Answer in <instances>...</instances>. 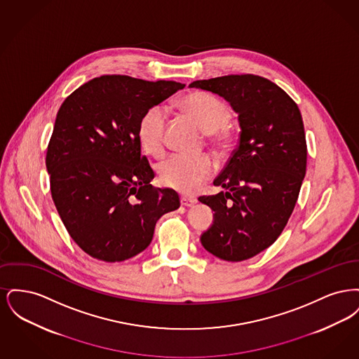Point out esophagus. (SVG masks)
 Instances as JSON below:
<instances>
[{
	"label": "esophagus",
	"instance_id": "1",
	"mask_svg": "<svg viewBox=\"0 0 359 359\" xmlns=\"http://www.w3.org/2000/svg\"><path fill=\"white\" fill-rule=\"evenodd\" d=\"M180 203H182V205H184V207H192V205L196 203V199L187 198V196H182V198H180Z\"/></svg>",
	"mask_w": 359,
	"mask_h": 359
}]
</instances>
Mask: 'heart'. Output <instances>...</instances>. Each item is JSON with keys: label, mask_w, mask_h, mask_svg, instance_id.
Wrapping results in <instances>:
<instances>
[{"label": "heart", "mask_w": 359, "mask_h": 359, "mask_svg": "<svg viewBox=\"0 0 359 359\" xmlns=\"http://www.w3.org/2000/svg\"><path fill=\"white\" fill-rule=\"evenodd\" d=\"M180 107L196 121L202 129L211 133L215 141L227 138L226 126L231 120V109L221 98L194 91L180 100ZM168 113L163 106L149 107L138 122L137 136L142 149L154 157L165 152V132ZM217 171L215 160L208 154H172L158 165V176L163 184L184 194H192Z\"/></svg>", "instance_id": "obj_1"}]
</instances>
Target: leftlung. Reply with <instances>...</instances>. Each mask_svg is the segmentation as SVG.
Here are the masks:
<instances>
[{"instance_id": "1", "label": "left lung", "mask_w": 359, "mask_h": 359, "mask_svg": "<svg viewBox=\"0 0 359 359\" xmlns=\"http://www.w3.org/2000/svg\"><path fill=\"white\" fill-rule=\"evenodd\" d=\"M189 87L224 98L241 128L237 149L214 180L224 191L199 198L214 211L201 242L224 261L252 258L284 230L306 176L300 110L283 88L252 74L195 81Z\"/></svg>"}]
</instances>
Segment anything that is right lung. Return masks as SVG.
I'll list each match as a JSON object with an SVG mask.
<instances>
[{
  "instance_id": "1",
  "label": "right lung",
  "mask_w": 359,
  "mask_h": 359,
  "mask_svg": "<svg viewBox=\"0 0 359 359\" xmlns=\"http://www.w3.org/2000/svg\"><path fill=\"white\" fill-rule=\"evenodd\" d=\"M184 86L103 75L62 103L46 165L56 210L88 256L106 262L137 256L152 242L156 222L179 208L176 191L152 187L137 130L149 107Z\"/></svg>"
}]
</instances>
